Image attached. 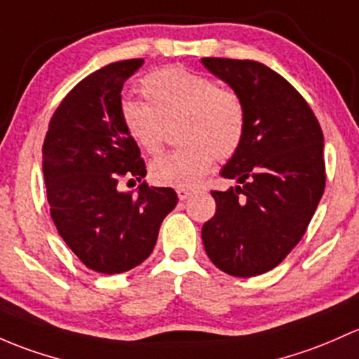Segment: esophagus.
<instances>
[{"instance_id": "esophagus-1", "label": "esophagus", "mask_w": 359, "mask_h": 359, "mask_svg": "<svg viewBox=\"0 0 359 359\" xmlns=\"http://www.w3.org/2000/svg\"><path fill=\"white\" fill-rule=\"evenodd\" d=\"M192 192H194L192 189H186V187H179V189H177V196H179L180 201H184V199L189 198Z\"/></svg>"}]
</instances>
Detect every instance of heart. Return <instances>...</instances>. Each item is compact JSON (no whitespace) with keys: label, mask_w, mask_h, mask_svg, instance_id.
I'll return each instance as SVG.
<instances>
[{"label":"heart","mask_w":359,"mask_h":359,"mask_svg":"<svg viewBox=\"0 0 359 359\" xmlns=\"http://www.w3.org/2000/svg\"><path fill=\"white\" fill-rule=\"evenodd\" d=\"M146 103L123 100L120 116L127 134L146 154L161 153L167 129L180 148L154 161L158 186L194 187L213 161H227L243 146L248 129L244 100L236 89L180 67L151 72L139 84Z\"/></svg>","instance_id":"obj_1"}]
</instances>
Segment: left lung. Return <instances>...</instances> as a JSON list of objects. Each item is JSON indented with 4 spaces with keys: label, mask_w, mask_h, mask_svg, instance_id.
Here are the masks:
<instances>
[{
    "label": "left lung",
    "mask_w": 359,
    "mask_h": 359,
    "mask_svg": "<svg viewBox=\"0 0 359 359\" xmlns=\"http://www.w3.org/2000/svg\"><path fill=\"white\" fill-rule=\"evenodd\" d=\"M244 100L243 146L222 168L239 186L211 191L215 217L203 225L206 255L233 277H255L282 263L303 239L325 189L323 134L303 96L252 60L203 58Z\"/></svg>",
    "instance_id": "8db88e82"
}]
</instances>
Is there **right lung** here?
I'll return each mask as SVG.
<instances>
[{
  "instance_id": "add662e5",
  "label": "right lung",
  "mask_w": 359,
  "mask_h": 359,
  "mask_svg": "<svg viewBox=\"0 0 359 359\" xmlns=\"http://www.w3.org/2000/svg\"><path fill=\"white\" fill-rule=\"evenodd\" d=\"M132 58L110 63L82 79L53 113L43 144V172L56 230L86 266L122 273L153 252L158 230L175 208L172 187L139 194L118 184L144 179L141 149L120 116L123 84L142 67Z\"/></svg>"
}]
</instances>
